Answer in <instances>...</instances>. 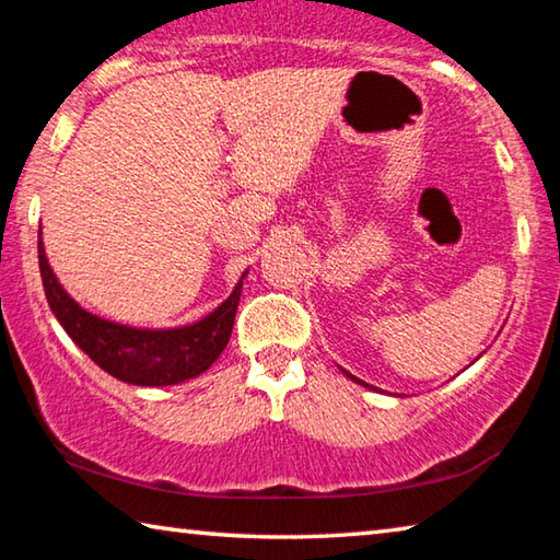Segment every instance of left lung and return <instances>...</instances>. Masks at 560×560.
Here are the masks:
<instances>
[{
	"mask_svg": "<svg viewBox=\"0 0 560 560\" xmlns=\"http://www.w3.org/2000/svg\"><path fill=\"white\" fill-rule=\"evenodd\" d=\"M348 377H350V381H353V383H358V385H363V387H371V385H368V383H363V381H358V377L355 375H350L348 371H343Z\"/></svg>",
	"mask_w": 560,
	"mask_h": 560,
	"instance_id": "8db88e82",
	"label": "left lung"
}]
</instances>
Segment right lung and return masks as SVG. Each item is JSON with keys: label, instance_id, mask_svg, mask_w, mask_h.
<instances>
[{"label": "right lung", "instance_id": "1", "mask_svg": "<svg viewBox=\"0 0 560 560\" xmlns=\"http://www.w3.org/2000/svg\"><path fill=\"white\" fill-rule=\"evenodd\" d=\"M39 271L49 308L66 334L93 363L118 381L140 387L177 385L202 375L230 343L236 306L242 296V273L230 299L195 324L177 328H136L89 314L66 291L46 259L39 226Z\"/></svg>", "mask_w": 560, "mask_h": 560}]
</instances>
